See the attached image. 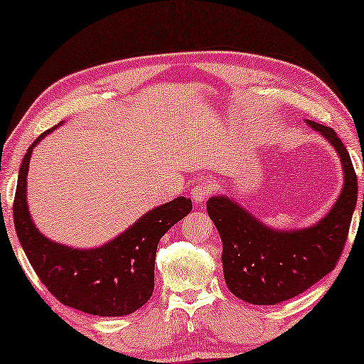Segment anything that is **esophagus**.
<instances>
[{
  "mask_svg": "<svg viewBox=\"0 0 364 364\" xmlns=\"http://www.w3.org/2000/svg\"><path fill=\"white\" fill-rule=\"evenodd\" d=\"M211 191H213V184L209 181H203L191 189V199L196 204H201L206 201V198L209 196V193Z\"/></svg>",
  "mask_w": 364,
  "mask_h": 364,
  "instance_id": "obj_1",
  "label": "esophagus"
}]
</instances>
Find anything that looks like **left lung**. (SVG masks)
I'll return each instance as SVG.
<instances>
[{
  "instance_id": "8db88e82",
  "label": "left lung",
  "mask_w": 364,
  "mask_h": 364,
  "mask_svg": "<svg viewBox=\"0 0 364 364\" xmlns=\"http://www.w3.org/2000/svg\"><path fill=\"white\" fill-rule=\"evenodd\" d=\"M306 125L331 143L343 166L340 196L318 223L282 231L264 224L224 194L206 203L223 240L224 280L247 304L275 305L300 295L335 269L346 242L358 199L355 168L333 129L314 120H306Z\"/></svg>"
}]
</instances>
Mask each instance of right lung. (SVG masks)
<instances>
[{
    "label": "right lung",
    "mask_w": 364,
    "mask_h": 364,
    "mask_svg": "<svg viewBox=\"0 0 364 364\" xmlns=\"http://www.w3.org/2000/svg\"><path fill=\"white\" fill-rule=\"evenodd\" d=\"M53 130L55 127L36 138L19 168L13 204L19 242L41 282L60 304L99 316L130 315L150 300L158 242L168 229L191 213V199L178 196L150 209L99 247L75 249L54 242L36 228L26 198L31 153Z\"/></svg>",
    "instance_id": "right-lung-1"
}]
</instances>
